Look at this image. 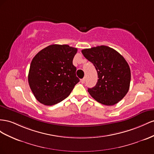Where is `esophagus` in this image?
I'll return each mask as SVG.
<instances>
[{"label": "esophagus", "instance_id": "34e87169", "mask_svg": "<svg viewBox=\"0 0 154 154\" xmlns=\"http://www.w3.org/2000/svg\"><path fill=\"white\" fill-rule=\"evenodd\" d=\"M85 80H86V78L85 77H84L83 79H82L81 80V83H85Z\"/></svg>", "mask_w": 154, "mask_h": 154}]
</instances>
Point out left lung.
Returning <instances> with one entry per match:
<instances>
[{"mask_svg":"<svg viewBox=\"0 0 154 154\" xmlns=\"http://www.w3.org/2000/svg\"><path fill=\"white\" fill-rule=\"evenodd\" d=\"M81 51L97 72V82L88 90L90 95L99 103L107 106L119 102L128 93L131 80L130 66L125 58L106 46L93 47Z\"/></svg>","mask_w":154,"mask_h":154,"instance_id":"8db88e82","label":"left lung"}]
</instances>
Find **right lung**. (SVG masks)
I'll return each mask as SVG.
<instances>
[{"label": "right lung", "mask_w": 154, "mask_h": 154, "mask_svg": "<svg viewBox=\"0 0 154 154\" xmlns=\"http://www.w3.org/2000/svg\"><path fill=\"white\" fill-rule=\"evenodd\" d=\"M77 49L67 45H52L34 57L30 64L28 82L35 97L52 106L65 99L79 82L73 59Z\"/></svg>", "instance_id": "obj_1"}]
</instances>
